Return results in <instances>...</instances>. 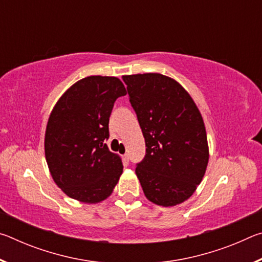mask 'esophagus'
I'll use <instances>...</instances> for the list:
<instances>
[{
	"label": "esophagus",
	"mask_w": 262,
	"mask_h": 262,
	"mask_svg": "<svg viewBox=\"0 0 262 262\" xmlns=\"http://www.w3.org/2000/svg\"><path fill=\"white\" fill-rule=\"evenodd\" d=\"M122 162L125 163V164H127L128 162H129V155H128V154L122 155Z\"/></svg>",
	"instance_id": "obj_1"
}]
</instances>
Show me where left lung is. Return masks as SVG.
I'll use <instances>...</instances> for the list:
<instances>
[{
  "mask_svg": "<svg viewBox=\"0 0 262 262\" xmlns=\"http://www.w3.org/2000/svg\"><path fill=\"white\" fill-rule=\"evenodd\" d=\"M122 79L147 147L135 170L145 198L163 207L179 205L201 183L209 159L200 111L173 78L148 73Z\"/></svg>",
  "mask_w": 262,
  "mask_h": 262,
  "instance_id": "obj_1",
  "label": "left lung"
}]
</instances>
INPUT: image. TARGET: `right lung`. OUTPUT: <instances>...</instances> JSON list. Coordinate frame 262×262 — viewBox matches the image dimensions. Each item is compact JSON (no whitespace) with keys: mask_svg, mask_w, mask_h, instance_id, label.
<instances>
[{"mask_svg":"<svg viewBox=\"0 0 262 262\" xmlns=\"http://www.w3.org/2000/svg\"><path fill=\"white\" fill-rule=\"evenodd\" d=\"M126 94L117 77L89 76L73 84L53 108L45 133L46 162L53 180L69 198L98 203L118 184L121 158L105 141L114 101Z\"/></svg>","mask_w":262,"mask_h":262,"instance_id":"right-lung-1","label":"right lung"}]
</instances>
